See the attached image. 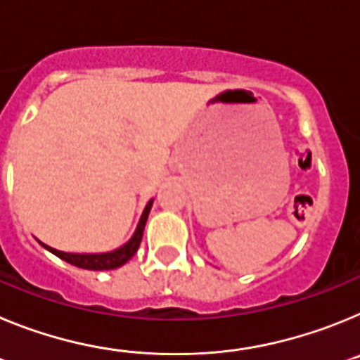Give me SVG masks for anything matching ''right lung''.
<instances>
[{
  "instance_id": "obj_1",
  "label": "right lung",
  "mask_w": 360,
  "mask_h": 360,
  "mask_svg": "<svg viewBox=\"0 0 360 360\" xmlns=\"http://www.w3.org/2000/svg\"><path fill=\"white\" fill-rule=\"evenodd\" d=\"M151 205H153V200H149L148 205H146L144 212L141 216V221L136 225V231L135 234L131 236V240L128 243H124L122 247L119 249L111 250V252H104V254H70V252H61V250H56L49 245L39 243L43 245L44 249L50 250L52 254H56L57 257H61L63 262L70 263L73 266H79V269H86V270H113V269H119L122 266L124 263H128L135 252L139 250L141 247V241H142V234H144V227H146V221H148V216L149 211H151Z\"/></svg>"
}]
</instances>
